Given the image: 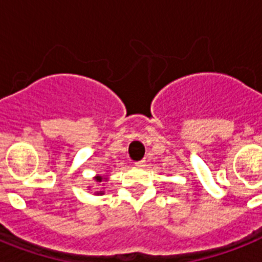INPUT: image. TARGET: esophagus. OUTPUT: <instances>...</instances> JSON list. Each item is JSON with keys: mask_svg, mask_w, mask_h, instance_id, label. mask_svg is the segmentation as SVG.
Wrapping results in <instances>:
<instances>
[{"mask_svg": "<svg viewBox=\"0 0 262 262\" xmlns=\"http://www.w3.org/2000/svg\"><path fill=\"white\" fill-rule=\"evenodd\" d=\"M145 160H140V161H136V167H145Z\"/></svg>", "mask_w": 262, "mask_h": 262, "instance_id": "34e87169", "label": "esophagus"}]
</instances>
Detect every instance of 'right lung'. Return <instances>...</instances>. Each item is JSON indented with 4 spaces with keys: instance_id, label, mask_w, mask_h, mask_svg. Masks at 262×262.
<instances>
[{
    "instance_id": "right-lung-1",
    "label": "right lung",
    "mask_w": 262,
    "mask_h": 262,
    "mask_svg": "<svg viewBox=\"0 0 262 262\" xmlns=\"http://www.w3.org/2000/svg\"><path fill=\"white\" fill-rule=\"evenodd\" d=\"M94 179L97 180L98 183H101L102 180H106V178H105V176H95ZM97 193H98V195H102V193H103V191H97Z\"/></svg>"
}]
</instances>
